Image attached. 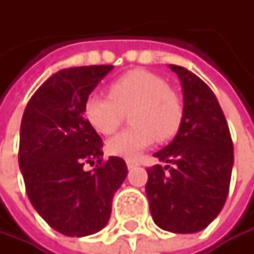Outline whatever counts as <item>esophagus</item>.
<instances>
[{
    "label": "esophagus",
    "mask_w": 254,
    "mask_h": 254,
    "mask_svg": "<svg viewBox=\"0 0 254 254\" xmlns=\"http://www.w3.org/2000/svg\"><path fill=\"white\" fill-rule=\"evenodd\" d=\"M126 166H128L129 169L137 168V166H138V161H135V160H126Z\"/></svg>",
    "instance_id": "esophagus-1"
}]
</instances>
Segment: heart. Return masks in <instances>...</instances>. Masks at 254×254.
Wrapping results in <instances>:
<instances>
[{
    "label": "heart",
    "mask_w": 254,
    "mask_h": 254,
    "mask_svg": "<svg viewBox=\"0 0 254 254\" xmlns=\"http://www.w3.org/2000/svg\"><path fill=\"white\" fill-rule=\"evenodd\" d=\"M129 110L132 126L106 143L111 155L137 158L155 140L172 138L181 126V100L160 76L146 70L122 74L110 85V96L94 93L83 103L86 122L103 135L113 134Z\"/></svg>",
    "instance_id": "heart-1"
}]
</instances>
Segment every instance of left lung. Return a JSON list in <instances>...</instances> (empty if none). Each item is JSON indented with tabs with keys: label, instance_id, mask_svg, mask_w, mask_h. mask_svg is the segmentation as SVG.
I'll list each match as a JSON object with an SVG mask.
<instances>
[{
	"label": "left lung",
	"instance_id": "obj_1",
	"mask_svg": "<svg viewBox=\"0 0 254 254\" xmlns=\"http://www.w3.org/2000/svg\"><path fill=\"white\" fill-rule=\"evenodd\" d=\"M183 90V120L174 140L154 154L164 166L148 169L146 195L152 219L172 233H196L227 199L233 143L213 91L188 68L169 65Z\"/></svg>",
	"mask_w": 254,
	"mask_h": 254
}]
</instances>
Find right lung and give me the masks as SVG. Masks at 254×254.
<instances>
[{
	"label": "right lung",
	"instance_id": "right-lung-1",
	"mask_svg": "<svg viewBox=\"0 0 254 254\" xmlns=\"http://www.w3.org/2000/svg\"><path fill=\"white\" fill-rule=\"evenodd\" d=\"M113 65L64 68L27 103L19 132V169L35 210L65 236H88L110 221L113 198L128 168L102 163L103 143L83 116V103ZM97 162L84 171V163Z\"/></svg>",
	"mask_w": 254,
	"mask_h": 254
}]
</instances>
